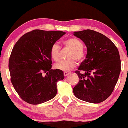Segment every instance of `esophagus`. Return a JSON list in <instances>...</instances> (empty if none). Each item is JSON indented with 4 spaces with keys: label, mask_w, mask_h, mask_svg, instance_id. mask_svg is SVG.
<instances>
[{
    "label": "esophagus",
    "mask_w": 128,
    "mask_h": 128,
    "mask_svg": "<svg viewBox=\"0 0 128 128\" xmlns=\"http://www.w3.org/2000/svg\"><path fill=\"white\" fill-rule=\"evenodd\" d=\"M70 73L69 72H64V75L65 76H68Z\"/></svg>",
    "instance_id": "34e87169"
}]
</instances>
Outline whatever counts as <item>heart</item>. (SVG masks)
<instances>
[{
  "label": "heart",
  "instance_id": "1",
  "mask_svg": "<svg viewBox=\"0 0 128 128\" xmlns=\"http://www.w3.org/2000/svg\"><path fill=\"white\" fill-rule=\"evenodd\" d=\"M63 44L66 48L70 49L67 60H61L55 64V68L62 71H70L75 68L77 62L75 60L78 61H82L84 59L85 54L83 49L82 42L77 38L70 37L65 40L63 42ZM60 47L58 44L55 43L52 46L50 51L52 59L55 61H58L60 56Z\"/></svg>",
  "mask_w": 128,
  "mask_h": 128
}]
</instances>
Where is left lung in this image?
<instances>
[{
    "label": "left lung",
    "mask_w": 128,
    "mask_h": 128,
    "mask_svg": "<svg viewBox=\"0 0 128 128\" xmlns=\"http://www.w3.org/2000/svg\"><path fill=\"white\" fill-rule=\"evenodd\" d=\"M87 48L86 58L75 73L79 82L74 96L86 102L99 104L111 94L121 70L117 47L106 36L91 29L74 32Z\"/></svg>",
    "instance_id": "left-lung-1"
}]
</instances>
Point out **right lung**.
<instances>
[{
  "mask_svg": "<svg viewBox=\"0 0 128 128\" xmlns=\"http://www.w3.org/2000/svg\"><path fill=\"white\" fill-rule=\"evenodd\" d=\"M65 34L36 29L23 35L14 45L9 60L11 81L26 102L37 105L56 94V84L64 76L62 70L51 69L50 51Z\"/></svg>",
  "mask_w": 128,
  "mask_h": 128,
  "instance_id": "right-lung-1",
  "label": "right lung"
}]
</instances>
